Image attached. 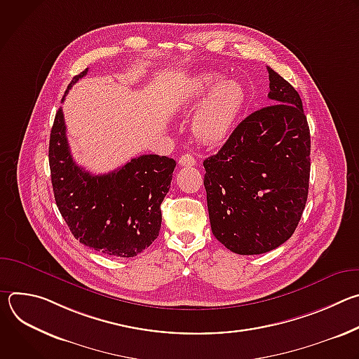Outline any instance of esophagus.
Listing matches in <instances>:
<instances>
[{
	"mask_svg": "<svg viewBox=\"0 0 359 359\" xmlns=\"http://www.w3.org/2000/svg\"><path fill=\"white\" fill-rule=\"evenodd\" d=\"M179 165L180 166H194L196 165V159H194V156L190 155V153H184L183 156L179 158Z\"/></svg>",
	"mask_w": 359,
	"mask_h": 359,
	"instance_id": "1",
	"label": "esophagus"
}]
</instances>
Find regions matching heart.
Listing matches in <instances>:
<instances>
[{"label":"heart","instance_id":"obj_1","mask_svg":"<svg viewBox=\"0 0 359 359\" xmlns=\"http://www.w3.org/2000/svg\"><path fill=\"white\" fill-rule=\"evenodd\" d=\"M183 104L197 108L191 129L206 143H220L233 132L247 102L243 83L222 79L217 72H201L191 76L183 88Z\"/></svg>","mask_w":359,"mask_h":359}]
</instances>
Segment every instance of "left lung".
<instances>
[{"label":"left lung","mask_w":359,"mask_h":359,"mask_svg":"<svg viewBox=\"0 0 359 359\" xmlns=\"http://www.w3.org/2000/svg\"><path fill=\"white\" fill-rule=\"evenodd\" d=\"M270 107L248 115L203 162L215 237L251 255L285 243L302 216L310 183V128L298 92L267 67Z\"/></svg>","instance_id":"8db88e82"}]
</instances>
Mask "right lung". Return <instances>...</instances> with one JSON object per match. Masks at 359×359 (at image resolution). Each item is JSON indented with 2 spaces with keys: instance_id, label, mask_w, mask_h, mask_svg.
<instances>
[{
  "instance_id": "right-lung-1",
  "label": "right lung",
  "mask_w": 359,
  "mask_h": 359,
  "mask_svg": "<svg viewBox=\"0 0 359 359\" xmlns=\"http://www.w3.org/2000/svg\"><path fill=\"white\" fill-rule=\"evenodd\" d=\"M86 74L88 68L74 76L65 93ZM48 156L57 206L79 243L111 257H135L158 238L173 159L142 155L111 173L92 175L71 155L62 108L50 130Z\"/></svg>"
}]
</instances>
